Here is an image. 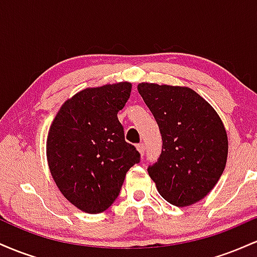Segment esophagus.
<instances>
[{"label":"esophagus","mask_w":257,"mask_h":257,"mask_svg":"<svg viewBox=\"0 0 257 257\" xmlns=\"http://www.w3.org/2000/svg\"><path fill=\"white\" fill-rule=\"evenodd\" d=\"M137 149H138V151L140 152V155H141V156L145 155V144H143V143H141V144H138V145H137Z\"/></svg>","instance_id":"1"}]
</instances>
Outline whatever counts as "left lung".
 Masks as SVG:
<instances>
[{
  "mask_svg": "<svg viewBox=\"0 0 257 257\" xmlns=\"http://www.w3.org/2000/svg\"><path fill=\"white\" fill-rule=\"evenodd\" d=\"M138 90L162 135V153L147 168L159 194L176 206L199 202L226 167L228 140L216 111L187 87L140 83Z\"/></svg>",
  "mask_w": 257,
  "mask_h": 257,
  "instance_id": "1",
  "label": "left lung"
}]
</instances>
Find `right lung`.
<instances>
[{
  "label": "right lung",
  "instance_id": "obj_1",
  "mask_svg": "<svg viewBox=\"0 0 257 257\" xmlns=\"http://www.w3.org/2000/svg\"><path fill=\"white\" fill-rule=\"evenodd\" d=\"M129 82L87 88L65 101L47 138V159L64 197L99 214L116 200L125 174L140 162L117 117L131 96Z\"/></svg>",
  "mask_w": 257,
  "mask_h": 257
}]
</instances>
